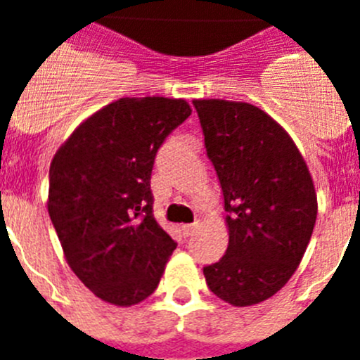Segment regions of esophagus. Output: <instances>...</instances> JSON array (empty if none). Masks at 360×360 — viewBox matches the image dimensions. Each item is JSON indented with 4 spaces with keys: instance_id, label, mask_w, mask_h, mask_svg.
<instances>
[{
    "instance_id": "obj_1",
    "label": "esophagus",
    "mask_w": 360,
    "mask_h": 360,
    "mask_svg": "<svg viewBox=\"0 0 360 360\" xmlns=\"http://www.w3.org/2000/svg\"><path fill=\"white\" fill-rule=\"evenodd\" d=\"M195 229H197V223H189V225H182V234L186 236V238H189V236H193Z\"/></svg>"
}]
</instances>
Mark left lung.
Listing matches in <instances>:
<instances>
[{
	"mask_svg": "<svg viewBox=\"0 0 360 360\" xmlns=\"http://www.w3.org/2000/svg\"><path fill=\"white\" fill-rule=\"evenodd\" d=\"M193 105L229 225L225 257L202 269L206 284L234 307L257 304L288 283L307 251L318 215L314 184L292 137L257 105Z\"/></svg>",
	"mask_w": 360,
	"mask_h": 360,
	"instance_id": "1",
	"label": "left lung"
}]
</instances>
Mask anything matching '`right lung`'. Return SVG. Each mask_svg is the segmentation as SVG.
<instances>
[{
	"label": "right lung",
	"instance_id": "add662e5",
	"mask_svg": "<svg viewBox=\"0 0 360 360\" xmlns=\"http://www.w3.org/2000/svg\"><path fill=\"white\" fill-rule=\"evenodd\" d=\"M191 115L186 100L120 98L77 126L50 165L48 214L96 297L130 307L158 288L176 241L152 214L154 160Z\"/></svg>",
	"mask_w": 360,
	"mask_h": 360
}]
</instances>
